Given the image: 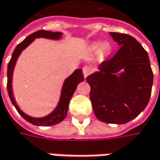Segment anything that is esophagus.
Masks as SVG:
<instances>
[{
  "instance_id": "1",
  "label": "esophagus",
  "mask_w": 160,
  "mask_h": 160,
  "mask_svg": "<svg viewBox=\"0 0 160 160\" xmlns=\"http://www.w3.org/2000/svg\"><path fill=\"white\" fill-rule=\"evenodd\" d=\"M82 71H83V75H84V77L86 78L88 75H89L90 72H92V69L89 66H84L82 68Z\"/></svg>"
}]
</instances>
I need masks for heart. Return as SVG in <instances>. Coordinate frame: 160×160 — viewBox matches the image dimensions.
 I'll return each mask as SVG.
<instances>
[{
	"mask_svg": "<svg viewBox=\"0 0 160 160\" xmlns=\"http://www.w3.org/2000/svg\"><path fill=\"white\" fill-rule=\"evenodd\" d=\"M96 47L101 49L102 52H104V53H108L111 51V47H110V45L108 43H106V44H97Z\"/></svg>",
	"mask_w": 160,
	"mask_h": 160,
	"instance_id": "heart-1",
	"label": "heart"
}]
</instances>
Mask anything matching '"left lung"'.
<instances>
[{
  "label": "left lung",
  "instance_id": "8db88e82",
  "mask_svg": "<svg viewBox=\"0 0 160 160\" xmlns=\"http://www.w3.org/2000/svg\"><path fill=\"white\" fill-rule=\"evenodd\" d=\"M120 45L110 59L99 65L100 72L87 77L89 98L95 115L108 123H126L147 107L151 95L153 72L149 55L134 38L127 34L110 32ZM123 68L125 72L115 73Z\"/></svg>",
  "mask_w": 160,
  "mask_h": 160
}]
</instances>
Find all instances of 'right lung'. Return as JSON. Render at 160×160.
<instances>
[{
	"label": "right lung",
	"mask_w": 160,
	"mask_h": 160,
	"mask_svg": "<svg viewBox=\"0 0 160 160\" xmlns=\"http://www.w3.org/2000/svg\"><path fill=\"white\" fill-rule=\"evenodd\" d=\"M62 36V33L60 32H51V31H45V30H38V31L35 32L31 35H29L28 38L19 43L16 46L14 52L12 53L11 61L9 62L8 64V71H7V76H8V80H7V89H8V94L9 97L11 98V103L14 105L15 108L17 109L18 114L21 115L25 120L29 122L32 124L35 125H39V126H50V125H54L59 123L60 122H62L67 115L68 112V105L70 103L71 98L72 97L73 93L75 92V89L78 86V84L83 81L84 77L82 74V70L78 69L76 70L74 72L65 80L62 90V96H61V100H60L59 105L56 108V109L51 113L49 115L43 117V118H34L30 117L28 115L24 114L17 106L16 102L14 100V98L12 96V90H11V79H12V72L15 66L16 61H17L18 55L20 54V52H22V50H24L25 48L31 43L32 41L37 38H52V39H59Z\"/></svg>",
	"instance_id": "add662e5"
}]
</instances>
